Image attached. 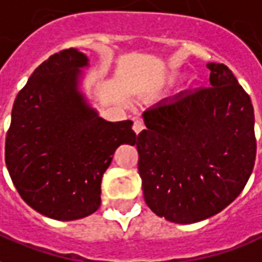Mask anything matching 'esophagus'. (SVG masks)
I'll return each mask as SVG.
<instances>
[{
  "instance_id": "obj_1",
  "label": "esophagus",
  "mask_w": 262,
  "mask_h": 262,
  "mask_svg": "<svg viewBox=\"0 0 262 262\" xmlns=\"http://www.w3.org/2000/svg\"><path fill=\"white\" fill-rule=\"evenodd\" d=\"M143 129H144V123H143L141 121H139V119H136V121H135V123H133V130H135V133H136V135H139V133H140Z\"/></svg>"
}]
</instances>
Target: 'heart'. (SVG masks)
Returning a JSON list of instances; mask_svg holds the SVG:
<instances>
[{
    "mask_svg": "<svg viewBox=\"0 0 262 262\" xmlns=\"http://www.w3.org/2000/svg\"><path fill=\"white\" fill-rule=\"evenodd\" d=\"M176 75H178V73H176V72H172V73H170V77H175Z\"/></svg>",
    "mask_w": 262,
    "mask_h": 262,
    "instance_id": "b5f03b06",
    "label": "heart"
}]
</instances>
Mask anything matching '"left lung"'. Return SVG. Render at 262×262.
Masks as SVG:
<instances>
[{
	"mask_svg": "<svg viewBox=\"0 0 262 262\" xmlns=\"http://www.w3.org/2000/svg\"><path fill=\"white\" fill-rule=\"evenodd\" d=\"M207 89L165 98L143 114L135 143L150 210L175 224L218 214L242 193L255 161L254 110L229 68L207 63Z\"/></svg>",
	"mask_w": 262,
	"mask_h": 262,
	"instance_id": "8db88e82",
	"label": "left lung"
}]
</instances>
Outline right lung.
Listing matches in <instances>:
<instances>
[{
  "mask_svg": "<svg viewBox=\"0 0 262 262\" xmlns=\"http://www.w3.org/2000/svg\"><path fill=\"white\" fill-rule=\"evenodd\" d=\"M86 54L69 48L44 61L13 102L5 164L23 201L41 215L75 221L98 210L101 179L132 121L108 122L80 92Z\"/></svg>",
  "mask_w": 262,
  "mask_h": 262,
  "instance_id": "1",
  "label": "right lung"
}]
</instances>
